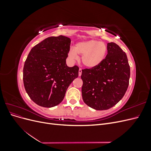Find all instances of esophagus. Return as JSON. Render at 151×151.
Wrapping results in <instances>:
<instances>
[{
    "instance_id": "1",
    "label": "esophagus",
    "mask_w": 151,
    "mask_h": 151,
    "mask_svg": "<svg viewBox=\"0 0 151 151\" xmlns=\"http://www.w3.org/2000/svg\"><path fill=\"white\" fill-rule=\"evenodd\" d=\"M81 74H82V69H81V68H79V76H81Z\"/></svg>"
}]
</instances>
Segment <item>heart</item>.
<instances>
[{
	"label": "heart",
	"mask_w": 151,
	"mask_h": 151,
	"mask_svg": "<svg viewBox=\"0 0 151 151\" xmlns=\"http://www.w3.org/2000/svg\"><path fill=\"white\" fill-rule=\"evenodd\" d=\"M107 52L106 43L98 40H91L77 43L74 50H70L68 57L72 60H76L78 59L77 55H79L82 56V62L86 67L94 68L104 60Z\"/></svg>",
	"instance_id": "1"
}]
</instances>
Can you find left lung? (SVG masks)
Segmentation results:
<instances>
[{"label":"left lung","mask_w":151,"mask_h":151,"mask_svg":"<svg viewBox=\"0 0 151 151\" xmlns=\"http://www.w3.org/2000/svg\"><path fill=\"white\" fill-rule=\"evenodd\" d=\"M104 60L94 68L82 70V96L88 106L105 110L115 106L125 95L130 68L125 52L116 43H108Z\"/></svg>","instance_id":"8db88e82"}]
</instances>
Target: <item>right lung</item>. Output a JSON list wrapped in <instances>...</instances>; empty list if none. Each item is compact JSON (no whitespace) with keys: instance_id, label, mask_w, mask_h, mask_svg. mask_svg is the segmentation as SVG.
<instances>
[{"instance_id":"add662e5","label":"right lung","mask_w":151,"mask_h":151,"mask_svg":"<svg viewBox=\"0 0 151 151\" xmlns=\"http://www.w3.org/2000/svg\"><path fill=\"white\" fill-rule=\"evenodd\" d=\"M70 39L50 36L31 50L24 62L23 83L32 101L42 107L60 104L68 87L79 76V67H68Z\"/></svg>"}]
</instances>
